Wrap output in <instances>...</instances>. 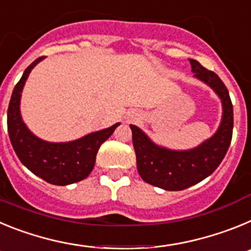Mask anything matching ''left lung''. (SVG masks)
Returning a JSON list of instances; mask_svg holds the SVG:
<instances>
[{
  "instance_id": "obj_1",
  "label": "left lung",
  "mask_w": 251,
  "mask_h": 251,
  "mask_svg": "<svg viewBox=\"0 0 251 251\" xmlns=\"http://www.w3.org/2000/svg\"><path fill=\"white\" fill-rule=\"evenodd\" d=\"M194 76L207 84L221 99L223 118L211 138L187 151H174L153 143L138 127L130 124L137 168L143 181L167 191H181L201 182L219 167L231 143L234 113L229 90L214 72L190 59Z\"/></svg>"
}]
</instances>
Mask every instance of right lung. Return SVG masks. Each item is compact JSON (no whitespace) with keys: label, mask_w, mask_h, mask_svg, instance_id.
Listing matches in <instances>:
<instances>
[{"label":"right lung","mask_w":251,"mask_h":251,"mask_svg":"<svg viewBox=\"0 0 251 251\" xmlns=\"http://www.w3.org/2000/svg\"><path fill=\"white\" fill-rule=\"evenodd\" d=\"M44 59L28 65L13 89L7 110V129L11 145L22 165L51 185L65 186L86 178L95 165V157L103 142L121 123L93 132L72 142L52 143L36 137L24 123L20 113L21 93L31 70Z\"/></svg>","instance_id":"add662e5"}]
</instances>
